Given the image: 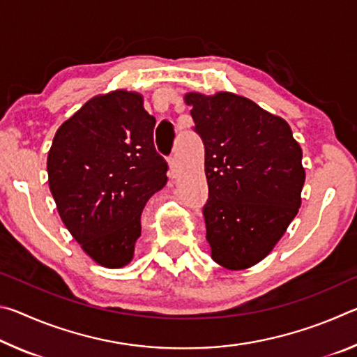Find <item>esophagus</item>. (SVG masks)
Returning a JSON list of instances; mask_svg holds the SVG:
<instances>
[{
  "mask_svg": "<svg viewBox=\"0 0 357 357\" xmlns=\"http://www.w3.org/2000/svg\"><path fill=\"white\" fill-rule=\"evenodd\" d=\"M168 167H170V170H168V176H170V178H176V173H178V160H176V155H172L170 159H168Z\"/></svg>",
  "mask_w": 357,
  "mask_h": 357,
  "instance_id": "esophagus-1",
  "label": "esophagus"
}]
</instances>
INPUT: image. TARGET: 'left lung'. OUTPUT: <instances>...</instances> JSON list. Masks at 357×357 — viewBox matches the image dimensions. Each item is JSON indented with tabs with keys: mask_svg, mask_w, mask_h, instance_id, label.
<instances>
[{
	"mask_svg": "<svg viewBox=\"0 0 357 357\" xmlns=\"http://www.w3.org/2000/svg\"><path fill=\"white\" fill-rule=\"evenodd\" d=\"M184 102L204 144L211 257L229 271L252 268L273 252L301 208L302 149L285 119L243 96L190 91Z\"/></svg>",
	"mask_w": 357,
	"mask_h": 357,
	"instance_id": "obj_1",
	"label": "left lung"
}]
</instances>
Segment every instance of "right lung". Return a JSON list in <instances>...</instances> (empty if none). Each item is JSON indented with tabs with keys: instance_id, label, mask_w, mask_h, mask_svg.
Returning a JSON list of instances; mask_svg holds the SVG:
<instances>
[{
	"instance_id": "add662e5",
	"label": "right lung",
	"mask_w": 357,
	"mask_h": 357,
	"mask_svg": "<svg viewBox=\"0 0 357 357\" xmlns=\"http://www.w3.org/2000/svg\"><path fill=\"white\" fill-rule=\"evenodd\" d=\"M154 126L140 93L114 89L94 96L66 119L48 151V185L59 217L104 268L132 261L143 208L167 184Z\"/></svg>"
}]
</instances>
